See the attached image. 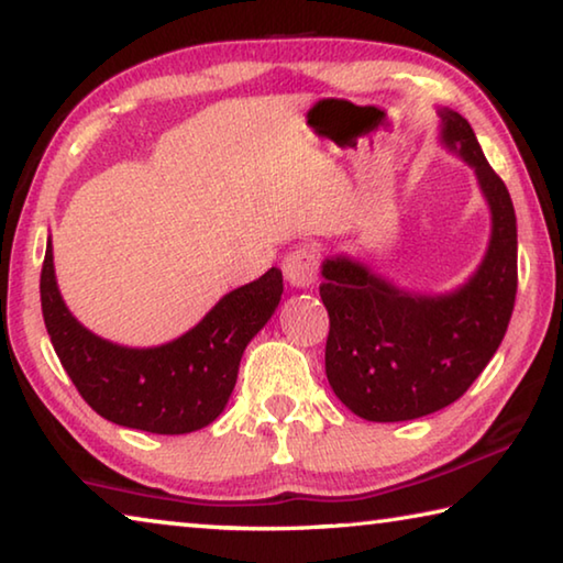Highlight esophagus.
Masks as SVG:
<instances>
[{"instance_id": "obj_1", "label": "esophagus", "mask_w": 563, "mask_h": 563, "mask_svg": "<svg viewBox=\"0 0 563 563\" xmlns=\"http://www.w3.org/2000/svg\"><path fill=\"white\" fill-rule=\"evenodd\" d=\"M318 265H320V255L316 247L302 245L298 251H292L288 258L283 261V273L285 280H288L292 288L298 290H308L312 283L318 278Z\"/></svg>"}]
</instances>
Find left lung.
<instances>
[{
	"instance_id": "8db88e82",
	"label": "left lung",
	"mask_w": 563,
	"mask_h": 563,
	"mask_svg": "<svg viewBox=\"0 0 563 563\" xmlns=\"http://www.w3.org/2000/svg\"><path fill=\"white\" fill-rule=\"evenodd\" d=\"M440 111V144L474 170L489 208V243L476 271L444 292L407 290L355 255L322 261L330 316L325 375L367 422H407L460 399L507 332L517 298V216L504 180L464 117Z\"/></svg>"
}]
</instances>
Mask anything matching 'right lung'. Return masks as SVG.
<instances>
[{
	"label": "right lung",
	"mask_w": 563,
	"mask_h": 563,
	"mask_svg": "<svg viewBox=\"0 0 563 563\" xmlns=\"http://www.w3.org/2000/svg\"><path fill=\"white\" fill-rule=\"evenodd\" d=\"M42 312L56 357L93 412L151 434H188L221 417L241 357L283 295V273L225 292L184 335L151 347H129L84 328L66 308L54 271L52 235L42 265Z\"/></svg>",
	"instance_id": "add662e5"
}]
</instances>
